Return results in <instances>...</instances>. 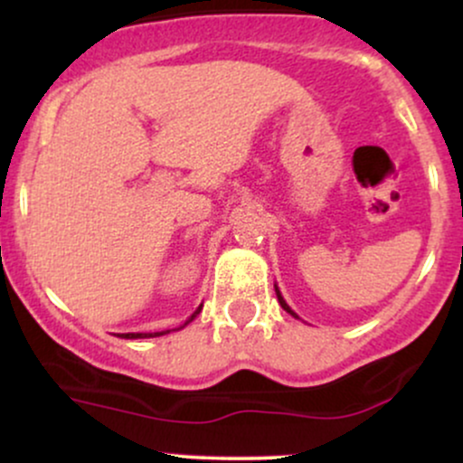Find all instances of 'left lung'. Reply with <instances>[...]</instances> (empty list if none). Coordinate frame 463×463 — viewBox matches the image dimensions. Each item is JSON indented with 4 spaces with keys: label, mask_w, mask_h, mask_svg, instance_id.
Wrapping results in <instances>:
<instances>
[{
    "label": "left lung",
    "mask_w": 463,
    "mask_h": 463,
    "mask_svg": "<svg viewBox=\"0 0 463 463\" xmlns=\"http://www.w3.org/2000/svg\"><path fill=\"white\" fill-rule=\"evenodd\" d=\"M274 289H276V296H279V302H280V307H283V309H285L287 313H291V316H294V317H298V316H296V313H294V311H291V309H289V305H287V302L283 300V296H280L279 287H274Z\"/></svg>",
    "instance_id": "1"
}]
</instances>
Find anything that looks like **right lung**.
<instances>
[{"instance_id":"1","label":"right lung","mask_w":463,"mask_h":463,"mask_svg":"<svg viewBox=\"0 0 463 463\" xmlns=\"http://www.w3.org/2000/svg\"><path fill=\"white\" fill-rule=\"evenodd\" d=\"M200 311H202V305L198 307V309H195V311H194V316H191V317H189V320H187V322H184V324H183V326H180V328H184V326H187V324H189L191 320H194V317H195V316H198V313H200ZM165 333H169V331H161V333H121V335H119V337H124V339H146V337H158V335H165Z\"/></svg>"}]
</instances>
